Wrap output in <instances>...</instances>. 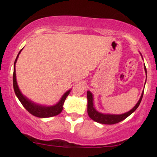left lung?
I'll list each match as a JSON object with an SVG mask.
<instances>
[{"label":"left lung","mask_w":157,"mask_h":157,"mask_svg":"<svg viewBox=\"0 0 157 157\" xmlns=\"http://www.w3.org/2000/svg\"><path fill=\"white\" fill-rule=\"evenodd\" d=\"M140 55H141V54H140ZM144 68H145V73H146V75H147L146 68H145V65H144ZM145 82H146V81H145ZM143 92L144 91H142L140 100H139L137 103L135 105V106L132 109H131L130 111H128V112L121 113V114H113V113H101L97 111L96 109L94 108V96L92 93H91L90 91H87L88 114H89V117L91 118V120H93L94 121L97 122H99V123L107 124V125H112V124L118 123V122H121L122 120H125V119L127 118L128 116H130L131 113L136 111V109L139 107V105H140V102L142 101V96H143Z\"/></svg>","instance_id":"left-lung-1"}]
</instances>
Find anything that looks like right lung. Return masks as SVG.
I'll use <instances>...</instances> for the list:
<instances>
[{
  "label": "right lung",
  "instance_id": "right-lung-1",
  "mask_svg": "<svg viewBox=\"0 0 157 157\" xmlns=\"http://www.w3.org/2000/svg\"><path fill=\"white\" fill-rule=\"evenodd\" d=\"M23 49V48H22ZM22 49L19 52L18 55H17V57H16L15 63H14V72H13V87L14 91L17 96L20 102L22 103L23 107L26 109L27 111L30 113H32L34 116L40 118H47V117H52L56 116L58 115L59 113H61L63 109V104L65 100H66V97L69 94L70 91L71 89L68 90L63 94L62 97H61L60 100H59L57 103L53 105H40V104L36 103V102L32 101L31 100L26 97L25 95H23L22 92L20 90L18 85L17 82V79H16V71H15V64L17 63V58H18L19 55L21 54Z\"/></svg>",
  "mask_w": 157,
  "mask_h": 157
}]
</instances>
